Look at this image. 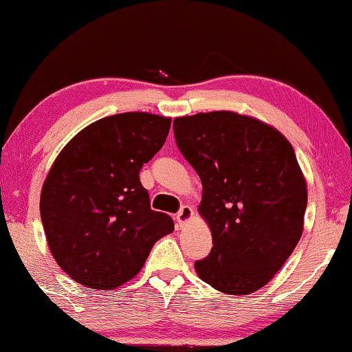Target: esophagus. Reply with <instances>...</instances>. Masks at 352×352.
Segmentation results:
<instances>
[{"mask_svg":"<svg viewBox=\"0 0 352 352\" xmlns=\"http://www.w3.org/2000/svg\"><path fill=\"white\" fill-rule=\"evenodd\" d=\"M192 215H194V208L190 207V205H182L179 212L176 213V223L179 226H182L186 221H189L190 218H192Z\"/></svg>","mask_w":352,"mask_h":352,"instance_id":"34e87169","label":"esophagus"}]
</instances>
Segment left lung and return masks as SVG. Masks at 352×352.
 I'll use <instances>...</instances> for the list:
<instances>
[{
    "label": "left lung",
    "instance_id": "left-lung-1",
    "mask_svg": "<svg viewBox=\"0 0 352 352\" xmlns=\"http://www.w3.org/2000/svg\"><path fill=\"white\" fill-rule=\"evenodd\" d=\"M173 129L202 181L199 212L212 231L213 248L195 272L221 293H254L302 234L307 187L294 150L272 126L232 111L176 118Z\"/></svg>",
    "mask_w": 352,
    "mask_h": 352
}]
</instances>
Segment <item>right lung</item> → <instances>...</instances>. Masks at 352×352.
Segmentation results:
<instances>
[{"mask_svg":"<svg viewBox=\"0 0 352 352\" xmlns=\"http://www.w3.org/2000/svg\"><path fill=\"white\" fill-rule=\"evenodd\" d=\"M171 120L121 113L82 129L54 160L40 195L48 248L72 280L115 289L144 267L175 223L150 208L144 163L165 144Z\"/></svg>","mask_w":352,"mask_h":352,"instance_id":"obj_1","label":"right lung"}]
</instances>
